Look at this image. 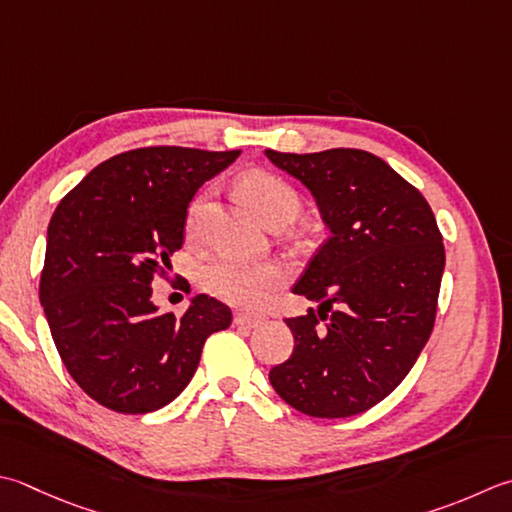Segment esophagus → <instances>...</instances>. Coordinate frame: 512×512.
Returning a JSON list of instances; mask_svg holds the SVG:
<instances>
[{
    "label": "esophagus",
    "instance_id": "1",
    "mask_svg": "<svg viewBox=\"0 0 512 512\" xmlns=\"http://www.w3.org/2000/svg\"><path fill=\"white\" fill-rule=\"evenodd\" d=\"M233 322H235V326H239V328H257V326L264 324V319H262V317H255V315L237 313Z\"/></svg>",
    "mask_w": 512,
    "mask_h": 512
}]
</instances>
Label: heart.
Returning <instances> with one entry per match:
<instances>
[{"label": "heart", "mask_w": 512, "mask_h": 512, "mask_svg": "<svg viewBox=\"0 0 512 512\" xmlns=\"http://www.w3.org/2000/svg\"><path fill=\"white\" fill-rule=\"evenodd\" d=\"M239 193L268 224L275 217L295 219L299 213V195L284 179L268 173H248L239 179ZM206 197H197L188 210V230H195ZM288 268L279 262H246L237 257H215L202 268V286L206 293L226 304L257 308L284 286Z\"/></svg>", "instance_id": "b5f03b06"}]
</instances>
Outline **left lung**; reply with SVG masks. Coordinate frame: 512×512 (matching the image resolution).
I'll use <instances>...</instances> for the list:
<instances>
[{
    "label": "left lung",
    "mask_w": 512,
    "mask_h": 512,
    "mask_svg": "<svg viewBox=\"0 0 512 512\" xmlns=\"http://www.w3.org/2000/svg\"><path fill=\"white\" fill-rule=\"evenodd\" d=\"M266 157L313 193L330 230L293 286L319 306L286 319L293 355L268 379L304 415H359L402 384L433 333L442 233L424 195L373 153Z\"/></svg>",
    "instance_id": "8db88e82"
}]
</instances>
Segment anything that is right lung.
<instances>
[{
  "label": "right lung",
  "instance_id": "1",
  "mask_svg": "<svg viewBox=\"0 0 512 512\" xmlns=\"http://www.w3.org/2000/svg\"><path fill=\"white\" fill-rule=\"evenodd\" d=\"M239 150L148 146L99 164L55 208L39 302L57 353L88 397L153 413L193 379L208 335L233 322L208 295L182 317L153 304L155 275L184 244L190 199Z\"/></svg>",
  "mask_w": 512,
  "mask_h": 512
}]
</instances>
